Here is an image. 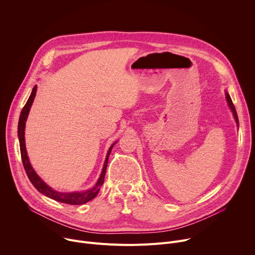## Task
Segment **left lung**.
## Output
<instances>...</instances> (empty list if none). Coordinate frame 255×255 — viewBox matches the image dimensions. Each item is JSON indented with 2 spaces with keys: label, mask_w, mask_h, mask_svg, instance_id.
<instances>
[{
  "label": "left lung",
  "mask_w": 255,
  "mask_h": 255,
  "mask_svg": "<svg viewBox=\"0 0 255 255\" xmlns=\"http://www.w3.org/2000/svg\"><path fill=\"white\" fill-rule=\"evenodd\" d=\"M225 96H226V100H227L228 106H229L230 110H231V112H232V114H233V117H234V119H235L236 125H237V127H239V121H238V116H237V113H236V109H235V107H234V105H233V103H232V100H231V98H230V96H229V94H228L227 91L225 92Z\"/></svg>",
  "instance_id": "obj_1"
}]
</instances>
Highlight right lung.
<instances>
[{"mask_svg": "<svg viewBox=\"0 0 255 255\" xmlns=\"http://www.w3.org/2000/svg\"><path fill=\"white\" fill-rule=\"evenodd\" d=\"M36 91H37V86H35L32 89L31 95L27 101V103L25 104L24 108L22 109L21 114H20V118H19V123H18V138H19V143H20V151H21V157H22V162L25 168V171L30 179V181L32 183V185L35 187V189L37 190L39 193H41L42 195L60 202V203H64V204H69V205H83L88 203L89 201L93 200L94 198L97 197L102 185L104 184V178H105V174H106V170H107V165H108V159L109 156H110V153L112 151V148L114 145L117 143V141L115 143H113L110 148L108 150V153L106 155V159L103 165V169L101 172V175L98 179V181L96 183V185L86 191H81V192H71V193H63V192H58L53 190L52 188H50L45 181L36 173V171L33 169L28 154H27V150H26V145H25V125H26V121L30 112L31 106L33 104L34 98L36 96Z\"/></svg>", "mask_w": 255, "mask_h": 255, "instance_id": "1", "label": "right lung"}]
</instances>
